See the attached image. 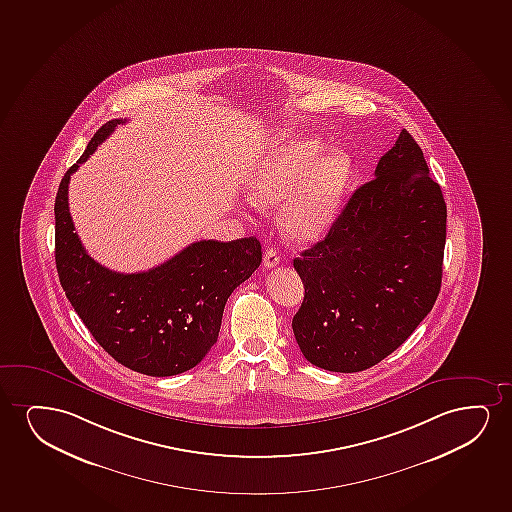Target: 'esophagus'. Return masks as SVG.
Masks as SVG:
<instances>
[{"label": "esophagus", "instance_id": "34e87169", "mask_svg": "<svg viewBox=\"0 0 512 512\" xmlns=\"http://www.w3.org/2000/svg\"><path fill=\"white\" fill-rule=\"evenodd\" d=\"M262 264H264V267H266V269H271V267L278 266V252H276L274 248H269V250H266V253H264V260H262Z\"/></svg>", "mask_w": 512, "mask_h": 512}]
</instances>
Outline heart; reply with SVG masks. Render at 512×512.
<instances>
[{
	"label": "heart",
	"instance_id": "obj_1",
	"mask_svg": "<svg viewBox=\"0 0 512 512\" xmlns=\"http://www.w3.org/2000/svg\"><path fill=\"white\" fill-rule=\"evenodd\" d=\"M318 139L285 140L248 177V198L260 210L278 208L279 224L293 243H309L330 229L351 184L352 161L328 153Z\"/></svg>",
	"mask_w": 512,
	"mask_h": 512
}]
</instances>
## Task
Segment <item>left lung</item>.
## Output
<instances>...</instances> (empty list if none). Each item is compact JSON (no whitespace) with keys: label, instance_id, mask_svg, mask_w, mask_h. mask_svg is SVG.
<instances>
[{"label":"left lung","instance_id":"obj_1","mask_svg":"<svg viewBox=\"0 0 512 512\" xmlns=\"http://www.w3.org/2000/svg\"><path fill=\"white\" fill-rule=\"evenodd\" d=\"M445 241L441 187L401 130L375 179L354 191L325 238L293 260L306 293L292 328L307 361L363 372L396 351L438 299Z\"/></svg>","mask_w":512,"mask_h":512}]
</instances>
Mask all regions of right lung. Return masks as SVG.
<instances>
[{"label":"right lung","mask_w":512,"mask_h":512,"mask_svg":"<svg viewBox=\"0 0 512 512\" xmlns=\"http://www.w3.org/2000/svg\"><path fill=\"white\" fill-rule=\"evenodd\" d=\"M125 121L102 125L60 180L55 264L71 306L109 356L133 372L170 377L198 365L217 342L227 299L260 266L262 246L253 236L201 239L144 273L95 262L74 233L67 189L78 166Z\"/></svg>","instance_id":"1"}]
</instances>
